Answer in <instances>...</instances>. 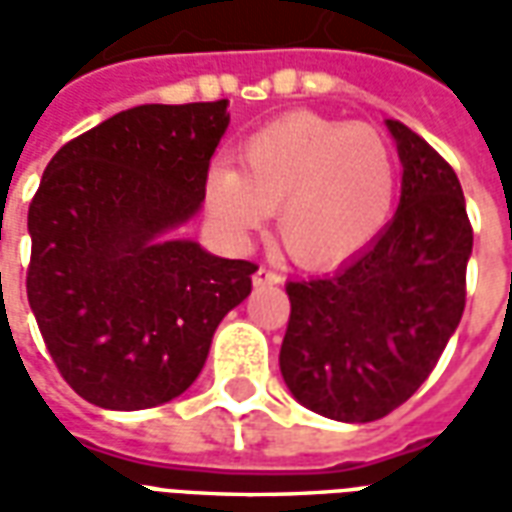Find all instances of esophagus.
Here are the masks:
<instances>
[{
  "instance_id": "obj_1",
  "label": "esophagus",
  "mask_w": 512,
  "mask_h": 512,
  "mask_svg": "<svg viewBox=\"0 0 512 512\" xmlns=\"http://www.w3.org/2000/svg\"><path fill=\"white\" fill-rule=\"evenodd\" d=\"M253 284L256 286H270V284H281V275L270 270V267H259L256 273H253Z\"/></svg>"
}]
</instances>
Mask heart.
<instances>
[{
  "label": "heart",
  "mask_w": 512,
  "mask_h": 512,
  "mask_svg": "<svg viewBox=\"0 0 512 512\" xmlns=\"http://www.w3.org/2000/svg\"><path fill=\"white\" fill-rule=\"evenodd\" d=\"M397 168L383 134L317 112H286L250 134L239 170L209 173V209L234 239L278 209V239L297 264L333 267L378 237L394 204Z\"/></svg>",
  "instance_id": "obj_1"
}]
</instances>
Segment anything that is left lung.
<instances>
[{"instance_id": "8db88e82", "label": "left lung", "mask_w": 512, "mask_h": 512, "mask_svg": "<svg viewBox=\"0 0 512 512\" xmlns=\"http://www.w3.org/2000/svg\"><path fill=\"white\" fill-rule=\"evenodd\" d=\"M402 162L397 215L333 275L289 281L281 375L300 405L336 422H375L433 372L466 306L471 223L436 148L386 121Z\"/></svg>"}]
</instances>
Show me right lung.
Wrapping results in <instances>:
<instances>
[{
  "label": "right lung",
  "instance_id": "obj_1",
  "mask_svg": "<svg viewBox=\"0 0 512 512\" xmlns=\"http://www.w3.org/2000/svg\"><path fill=\"white\" fill-rule=\"evenodd\" d=\"M228 101L143 104L65 143L27 215V297L65 383L107 411L170 402L201 375L256 264L168 239L198 215Z\"/></svg>",
  "mask_w": 512,
  "mask_h": 512
}]
</instances>
